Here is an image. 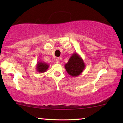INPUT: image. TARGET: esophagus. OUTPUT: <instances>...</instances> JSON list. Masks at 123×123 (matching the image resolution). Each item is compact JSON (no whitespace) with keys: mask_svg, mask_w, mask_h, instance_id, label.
<instances>
[{"mask_svg":"<svg viewBox=\"0 0 123 123\" xmlns=\"http://www.w3.org/2000/svg\"><path fill=\"white\" fill-rule=\"evenodd\" d=\"M56 63L57 64H59L60 63V59H59V58H57L56 59Z\"/></svg>","mask_w":123,"mask_h":123,"instance_id":"34e87169","label":"esophagus"}]
</instances>
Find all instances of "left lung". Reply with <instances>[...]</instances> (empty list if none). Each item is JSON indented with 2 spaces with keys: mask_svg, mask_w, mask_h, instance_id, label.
I'll use <instances>...</instances> for the list:
<instances>
[{
  "mask_svg": "<svg viewBox=\"0 0 123 123\" xmlns=\"http://www.w3.org/2000/svg\"><path fill=\"white\" fill-rule=\"evenodd\" d=\"M65 68L69 74L73 77L80 75L85 69L86 65L83 60L77 53H73L65 64Z\"/></svg>",
  "mask_w": 123,
  "mask_h": 123,
  "instance_id": "left-lung-1",
  "label": "left lung"
}]
</instances>
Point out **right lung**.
<instances>
[{"instance_id": "right-lung-1", "label": "right lung", "mask_w": 123, "mask_h": 123, "mask_svg": "<svg viewBox=\"0 0 123 123\" xmlns=\"http://www.w3.org/2000/svg\"><path fill=\"white\" fill-rule=\"evenodd\" d=\"M36 70L38 73H44L46 72L49 67V64L43 62L38 61L36 64Z\"/></svg>"}]
</instances>
